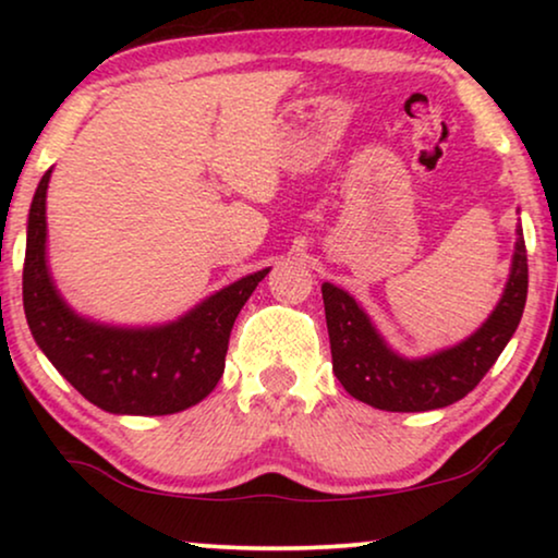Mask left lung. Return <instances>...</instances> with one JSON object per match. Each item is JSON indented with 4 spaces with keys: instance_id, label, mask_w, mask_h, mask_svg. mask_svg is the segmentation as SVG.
Wrapping results in <instances>:
<instances>
[{
    "instance_id": "1",
    "label": "left lung",
    "mask_w": 558,
    "mask_h": 558,
    "mask_svg": "<svg viewBox=\"0 0 558 558\" xmlns=\"http://www.w3.org/2000/svg\"><path fill=\"white\" fill-rule=\"evenodd\" d=\"M529 294V256L518 228L513 269L502 300L480 330L457 348L407 361L386 348L353 296L323 284L332 371L350 396L384 411H432L460 401L498 361L523 317Z\"/></svg>"
}]
</instances>
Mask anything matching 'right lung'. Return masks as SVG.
<instances>
[{
    "mask_svg": "<svg viewBox=\"0 0 558 558\" xmlns=\"http://www.w3.org/2000/svg\"><path fill=\"white\" fill-rule=\"evenodd\" d=\"M48 170L33 197L22 302L29 330L68 384L111 414L165 416L195 407L223 376L235 317L269 269L208 296L178 323L119 330L75 315L52 287L45 264Z\"/></svg>",
    "mask_w": 558,
    "mask_h": 558,
    "instance_id": "right-lung-1",
    "label": "right lung"
}]
</instances>
